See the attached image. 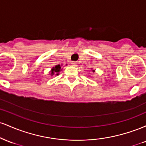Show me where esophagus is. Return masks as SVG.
Instances as JSON below:
<instances>
[{
	"mask_svg": "<svg viewBox=\"0 0 146 146\" xmlns=\"http://www.w3.org/2000/svg\"><path fill=\"white\" fill-rule=\"evenodd\" d=\"M71 64H72V65H73V66H77V64H78V63H77L76 62H72Z\"/></svg>",
	"mask_w": 146,
	"mask_h": 146,
	"instance_id": "1",
	"label": "esophagus"
}]
</instances>
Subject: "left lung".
Wrapping results in <instances>:
<instances>
[{
    "label": "left lung",
    "mask_w": 146,
    "mask_h": 146,
    "mask_svg": "<svg viewBox=\"0 0 146 146\" xmlns=\"http://www.w3.org/2000/svg\"><path fill=\"white\" fill-rule=\"evenodd\" d=\"M93 73H94V72H95V70H93Z\"/></svg>",
    "instance_id": "1"
}]
</instances>
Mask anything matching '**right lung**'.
<instances>
[{"label":"right lung","instance_id":"right-lung-1","mask_svg":"<svg viewBox=\"0 0 146 146\" xmlns=\"http://www.w3.org/2000/svg\"><path fill=\"white\" fill-rule=\"evenodd\" d=\"M61 71V66H60V64L56 65L54 67L51 68V75H53L56 74V75H58L59 74V72Z\"/></svg>","mask_w":146,"mask_h":146}]
</instances>
